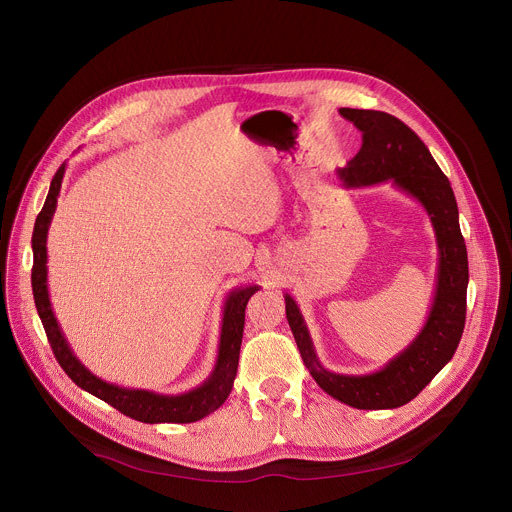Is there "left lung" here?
<instances>
[{"label":"left lung","instance_id":"8db88e82","mask_svg":"<svg viewBox=\"0 0 512 512\" xmlns=\"http://www.w3.org/2000/svg\"><path fill=\"white\" fill-rule=\"evenodd\" d=\"M340 115L362 131V148L338 170L348 186L393 180L431 214L440 245V279L433 310L415 342L375 375L346 377L320 367L296 302L285 296V316L316 383L334 399L356 409H395L415 399L454 356L466 324L468 253L458 223V204L448 176L427 145L401 119L371 109L342 107Z\"/></svg>","mask_w":512,"mask_h":512}]
</instances>
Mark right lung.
I'll list each match as a JSON object with an SVG mask.
<instances>
[{"instance_id":"obj_1","label":"right lung","mask_w":512,"mask_h":512,"mask_svg":"<svg viewBox=\"0 0 512 512\" xmlns=\"http://www.w3.org/2000/svg\"><path fill=\"white\" fill-rule=\"evenodd\" d=\"M64 176V164L56 170L46 202L36 218L34 233H32V251H34V265H32V291H34V304L42 326L46 330V338L50 348L62 367V371L75 381L81 389L89 391L91 395L103 399L123 415L141 421V423H192L208 413L216 411L225 403L233 389V381L237 377V364H239V350L243 340V326H245V308L249 298L255 294L257 287H245L235 291L229 298L223 318V332H221V350H218L216 369L210 379L194 389L192 393L180 397H164L148 391H133V389H119L109 385L95 375H91L77 356L70 352L58 322L52 314L48 289H46V233L50 218L56 208V196L60 192V182Z\"/></svg>"}]
</instances>
